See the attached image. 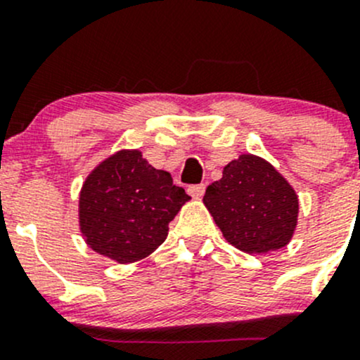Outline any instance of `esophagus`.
Returning <instances> with one entry per match:
<instances>
[{
	"instance_id": "esophagus-1",
	"label": "esophagus",
	"mask_w": 360,
	"mask_h": 360,
	"mask_svg": "<svg viewBox=\"0 0 360 360\" xmlns=\"http://www.w3.org/2000/svg\"><path fill=\"white\" fill-rule=\"evenodd\" d=\"M188 193L193 198H202L205 193V184H191V186H188Z\"/></svg>"
}]
</instances>
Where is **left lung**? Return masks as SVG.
Masks as SVG:
<instances>
[{
	"label": "left lung",
	"mask_w": 360,
	"mask_h": 360,
	"mask_svg": "<svg viewBox=\"0 0 360 360\" xmlns=\"http://www.w3.org/2000/svg\"><path fill=\"white\" fill-rule=\"evenodd\" d=\"M204 204L226 243L246 253H267L290 243L299 198L287 179L264 158L240 155L209 184Z\"/></svg>",
	"instance_id": "left-lung-1"
}]
</instances>
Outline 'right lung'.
Returning <instances> with one entry per match:
<instances>
[{
  "label": "right lung",
  "mask_w": 360,
  "mask_h": 360,
  "mask_svg": "<svg viewBox=\"0 0 360 360\" xmlns=\"http://www.w3.org/2000/svg\"><path fill=\"white\" fill-rule=\"evenodd\" d=\"M190 200L165 170L149 165L139 149H123L86 177L79 197V225L91 250L120 264L151 255L169 223Z\"/></svg>",
  "instance_id": "obj_1"
}]
</instances>
